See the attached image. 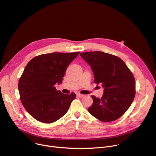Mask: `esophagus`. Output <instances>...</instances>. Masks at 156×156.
Returning a JSON list of instances; mask_svg holds the SVG:
<instances>
[{"mask_svg":"<svg viewBox=\"0 0 156 156\" xmlns=\"http://www.w3.org/2000/svg\"><path fill=\"white\" fill-rule=\"evenodd\" d=\"M76 96H78V97H79V98H83L84 96V95H83V94H76Z\"/></svg>","mask_w":156,"mask_h":156,"instance_id":"34e87169","label":"esophagus"}]
</instances>
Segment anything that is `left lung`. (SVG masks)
<instances>
[{
	"label": "left lung",
	"instance_id": "obj_1",
	"mask_svg": "<svg viewBox=\"0 0 156 156\" xmlns=\"http://www.w3.org/2000/svg\"><path fill=\"white\" fill-rule=\"evenodd\" d=\"M91 67L94 83L101 84V98L91 96L92 105L88 111L105 122L121 117L131 105L135 96V80L125 63L119 57L100 51L80 53Z\"/></svg>",
	"mask_w": 156,
	"mask_h": 156
}]
</instances>
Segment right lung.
<instances>
[{
    "instance_id": "obj_1",
    "label": "right lung",
    "mask_w": 156,
    "mask_h": 156,
    "mask_svg": "<svg viewBox=\"0 0 156 156\" xmlns=\"http://www.w3.org/2000/svg\"><path fill=\"white\" fill-rule=\"evenodd\" d=\"M79 54H42L27 65L19 80L18 91L22 104L37 121L51 123L67 112L76 95L63 94L55 85L62 83L68 66Z\"/></svg>"
}]
</instances>
